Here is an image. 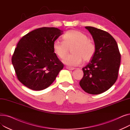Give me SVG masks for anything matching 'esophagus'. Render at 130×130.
<instances>
[{
    "label": "esophagus",
    "mask_w": 130,
    "mask_h": 130,
    "mask_svg": "<svg viewBox=\"0 0 130 130\" xmlns=\"http://www.w3.org/2000/svg\"><path fill=\"white\" fill-rule=\"evenodd\" d=\"M66 68L67 69L69 70H71V71L74 70L75 69V68H74V67H70V66H66Z\"/></svg>",
    "instance_id": "1"
}]
</instances>
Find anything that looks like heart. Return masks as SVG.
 <instances>
[{
    "label": "heart",
    "instance_id": "obj_1",
    "mask_svg": "<svg viewBox=\"0 0 130 130\" xmlns=\"http://www.w3.org/2000/svg\"><path fill=\"white\" fill-rule=\"evenodd\" d=\"M64 40L56 39L53 43V50L59 58H63L68 52L69 48L72 47V54L68 55L63 62L70 66H77L82 63L91 60L96 51L94 43L88 39L83 32L76 30L66 31L63 36Z\"/></svg>",
    "mask_w": 130,
    "mask_h": 130
}]
</instances>
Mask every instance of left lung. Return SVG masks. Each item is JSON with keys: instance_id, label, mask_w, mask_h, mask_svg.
Listing matches in <instances>:
<instances>
[{"instance_id": "obj_1", "label": "left lung", "mask_w": 130, "mask_h": 130, "mask_svg": "<svg viewBox=\"0 0 130 130\" xmlns=\"http://www.w3.org/2000/svg\"><path fill=\"white\" fill-rule=\"evenodd\" d=\"M92 35L96 51L93 58L82 70L79 81L82 88L91 94H99L108 90L117 80L121 54L117 42L106 31L86 26Z\"/></svg>"}]
</instances>
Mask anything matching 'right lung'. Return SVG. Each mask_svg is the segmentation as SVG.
<instances>
[{
	"mask_svg": "<svg viewBox=\"0 0 130 130\" xmlns=\"http://www.w3.org/2000/svg\"><path fill=\"white\" fill-rule=\"evenodd\" d=\"M62 32L55 27H42L20 39L11 61L17 79L25 86L35 91L44 90L63 69L53 50L54 42Z\"/></svg>",
	"mask_w": 130,
	"mask_h": 130,
	"instance_id": "1",
	"label": "right lung"
}]
</instances>
